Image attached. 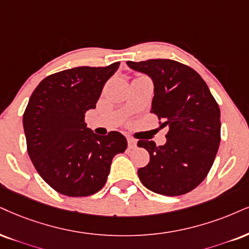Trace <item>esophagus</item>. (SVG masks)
Listing matches in <instances>:
<instances>
[{"mask_svg": "<svg viewBox=\"0 0 249 249\" xmlns=\"http://www.w3.org/2000/svg\"><path fill=\"white\" fill-rule=\"evenodd\" d=\"M127 141H128V146H129V149L136 148V145H137L136 140L133 139V137H127Z\"/></svg>", "mask_w": 249, "mask_h": 249, "instance_id": "34e87169", "label": "esophagus"}]
</instances>
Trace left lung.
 Segmentation results:
<instances>
[{
  "mask_svg": "<svg viewBox=\"0 0 249 249\" xmlns=\"http://www.w3.org/2000/svg\"><path fill=\"white\" fill-rule=\"evenodd\" d=\"M129 68L153 82L151 113L167 127L166 143L140 140L150 161L137 171L146 188L165 196H179L196 188L213 166L220 143V109L207 83L178 61H127Z\"/></svg>",
  "mask_w": 249,
  "mask_h": 249,
  "instance_id": "obj_1",
  "label": "left lung"
}]
</instances>
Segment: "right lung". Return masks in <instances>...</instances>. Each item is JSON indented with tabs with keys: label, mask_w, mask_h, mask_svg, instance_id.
I'll return each mask as SVG.
<instances>
[{
	"label": "right lung",
	"mask_w": 249,
	"mask_h": 249,
	"mask_svg": "<svg viewBox=\"0 0 249 249\" xmlns=\"http://www.w3.org/2000/svg\"><path fill=\"white\" fill-rule=\"evenodd\" d=\"M119 66L77 67L53 73L30 97L23 115L27 152L40 177L60 194L81 197L99 192L114 156L127 149V140L119 131L99 136L84 121Z\"/></svg>",
	"instance_id": "obj_1"
}]
</instances>
